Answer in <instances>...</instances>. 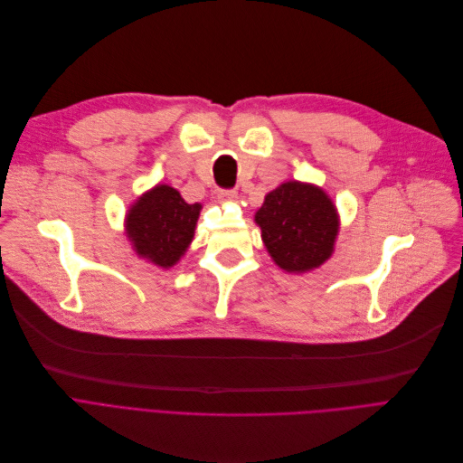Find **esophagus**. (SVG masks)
Listing matches in <instances>:
<instances>
[{"label": "esophagus", "mask_w": 463, "mask_h": 463, "mask_svg": "<svg viewBox=\"0 0 463 463\" xmlns=\"http://www.w3.org/2000/svg\"><path fill=\"white\" fill-rule=\"evenodd\" d=\"M237 200V192L235 190H220L218 192V202L220 203H233Z\"/></svg>", "instance_id": "esophagus-1"}]
</instances>
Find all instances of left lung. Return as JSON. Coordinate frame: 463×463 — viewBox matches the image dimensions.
<instances>
[{
	"label": "left lung",
	"mask_w": 463,
	"mask_h": 463,
	"mask_svg": "<svg viewBox=\"0 0 463 463\" xmlns=\"http://www.w3.org/2000/svg\"><path fill=\"white\" fill-rule=\"evenodd\" d=\"M268 254L286 273L315 271L332 258L339 213L324 188L286 181L263 197L254 214Z\"/></svg>",
	"instance_id": "8db88e82"
}]
</instances>
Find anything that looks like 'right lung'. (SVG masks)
<instances>
[{"label": "right lung", "mask_w": 463, "mask_h": 463, "mask_svg": "<svg viewBox=\"0 0 463 463\" xmlns=\"http://www.w3.org/2000/svg\"><path fill=\"white\" fill-rule=\"evenodd\" d=\"M202 203H186L177 188L156 184L136 202L124 218V233L134 252L152 266H177L194 241Z\"/></svg>", "instance_id": "add662e5"}]
</instances>
